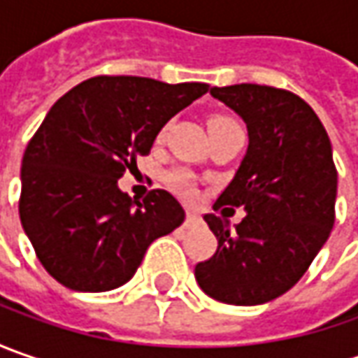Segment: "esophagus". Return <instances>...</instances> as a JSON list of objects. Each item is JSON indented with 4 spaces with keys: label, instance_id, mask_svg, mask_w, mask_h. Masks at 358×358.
Listing matches in <instances>:
<instances>
[{
    "label": "esophagus",
    "instance_id": "esophagus-1",
    "mask_svg": "<svg viewBox=\"0 0 358 358\" xmlns=\"http://www.w3.org/2000/svg\"><path fill=\"white\" fill-rule=\"evenodd\" d=\"M201 221H203V219H201L199 215L191 213V211H189V213H187V217H185V227L187 229H189V227H197Z\"/></svg>",
    "mask_w": 358,
    "mask_h": 358
}]
</instances>
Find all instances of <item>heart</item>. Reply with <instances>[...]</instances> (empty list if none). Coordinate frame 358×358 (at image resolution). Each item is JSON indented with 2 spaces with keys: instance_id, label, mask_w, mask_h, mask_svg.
<instances>
[{
  "instance_id": "1",
  "label": "heart",
  "mask_w": 358,
  "mask_h": 358,
  "mask_svg": "<svg viewBox=\"0 0 358 358\" xmlns=\"http://www.w3.org/2000/svg\"><path fill=\"white\" fill-rule=\"evenodd\" d=\"M229 121H233V119L225 117V115H215V117L209 119V127H215V125H223V123H229ZM167 181L171 183V187L175 189V191L183 193V195H187V197H191V195H193V183H191V177H189V173L173 171L167 175Z\"/></svg>"
}]
</instances>
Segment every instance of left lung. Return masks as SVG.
I'll use <instances>...</instances> for the list:
<instances>
[{
  "mask_svg": "<svg viewBox=\"0 0 358 358\" xmlns=\"http://www.w3.org/2000/svg\"><path fill=\"white\" fill-rule=\"evenodd\" d=\"M211 95L247 125L249 145L215 207H243L227 219L205 215L217 237L215 255L195 279L215 301L253 307L295 285L323 249L335 223L337 171L321 119L295 93L241 83Z\"/></svg>",
  "mask_w": 358,
  "mask_h": 358,
  "instance_id": "1",
  "label": "left lung"
}]
</instances>
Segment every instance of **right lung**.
<instances>
[{"mask_svg": "<svg viewBox=\"0 0 358 358\" xmlns=\"http://www.w3.org/2000/svg\"><path fill=\"white\" fill-rule=\"evenodd\" d=\"M205 83L93 77L49 109L21 161L20 219L37 259L63 287L113 291L129 281L147 247L185 221L157 189L141 203L119 189L165 123L207 93Z\"/></svg>", "mask_w": 358, "mask_h": 358, "instance_id": "1", "label": "right lung"}]
</instances>
